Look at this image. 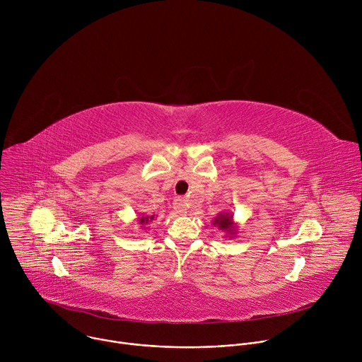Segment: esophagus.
Instances as JSON below:
<instances>
[{
  "mask_svg": "<svg viewBox=\"0 0 362 362\" xmlns=\"http://www.w3.org/2000/svg\"><path fill=\"white\" fill-rule=\"evenodd\" d=\"M173 204H175L176 212H179L180 215H186V214H187V204H186V200H185V199L179 197V199L175 200Z\"/></svg>",
  "mask_w": 362,
  "mask_h": 362,
  "instance_id": "esophagus-1",
  "label": "esophagus"
}]
</instances>
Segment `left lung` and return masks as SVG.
Listing matches in <instances>:
<instances>
[{"instance_id":"left-lung-1","label":"left lung","mask_w":362,"mask_h":362,"mask_svg":"<svg viewBox=\"0 0 362 362\" xmlns=\"http://www.w3.org/2000/svg\"><path fill=\"white\" fill-rule=\"evenodd\" d=\"M214 225H216L219 229L226 230L228 233H233L235 232V226H233V221H232V215L230 214H222L219 215L215 221Z\"/></svg>"}]
</instances>
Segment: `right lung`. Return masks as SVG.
Instances as JSON below:
<instances>
[{
    "mask_svg": "<svg viewBox=\"0 0 362 362\" xmlns=\"http://www.w3.org/2000/svg\"><path fill=\"white\" fill-rule=\"evenodd\" d=\"M153 219H154V216H143L139 221H140V223H147V222H151Z\"/></svg>",
    "mask_w": 362,
    "mask_h": 362,
    "instance_id": "1",
    "label": "right lung"
}]
</instances>
